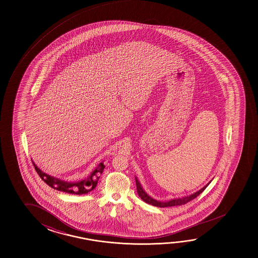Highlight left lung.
Instances as JSON below:
<instances>
[{
    "label": "left lung",
    "instance_id": "1",
    "mask_svg": "<svg viewBox=\"0 0 258 258\" xmlns=\"http://www.w3.org/2000/svg\"><path fill=\"white\" fill-rule=\"evenodd\" d=\"M211 181H210L209 183H207L206 185H205L204 187L201 188L199 191L194 192L192 195H189L187 197H178V198L172 199V200H170V201L161 202L157 201V200L154 199L153 197H151L150 196H148V195L146 194V191H145V190L143 189V187H142L140 182L138 181L137 177H136L137 192H138V196L141 197V199H142L143 201H145L146 203H147V204H149V205H152V206H157V207H169V206H182V205H184V204H186L188 202L192 201V199H195V198L198 197L201 192H204V190H205V189L209 185V183H211Z\"/></svg>",
    "mask_w": 258,
    "mask_h": 258
}]
</instances>
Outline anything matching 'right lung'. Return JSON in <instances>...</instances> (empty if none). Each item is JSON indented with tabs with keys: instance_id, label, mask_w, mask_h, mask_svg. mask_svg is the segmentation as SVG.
I'll return each mask as SVG.
<instances>
[{
	"instance_id": "add662e5",
	"label": "right lung",
	"mask_w": 258,
	"mask_h": 258,
	"mask_svg": "<svg viewBox=\"0 0 258 258\" xmlns=\"http://www.w3.org/2000/svg\"><path fill=\"white\" fill-rule=\"evenodd\" d=\"M33 164L39 176L50 187L56 189L58 191L73 194V195H85L87 192L93 191L95 186L97 185L99 178H100V174L103 173V169L105 167L103 163H100L98 166L94 169L87 178L81 180L79 182H66L63 180L53 177L47 173H43L42 170L38 168L37 165L33 162Z\"/></svg>"
}]
</instances>
